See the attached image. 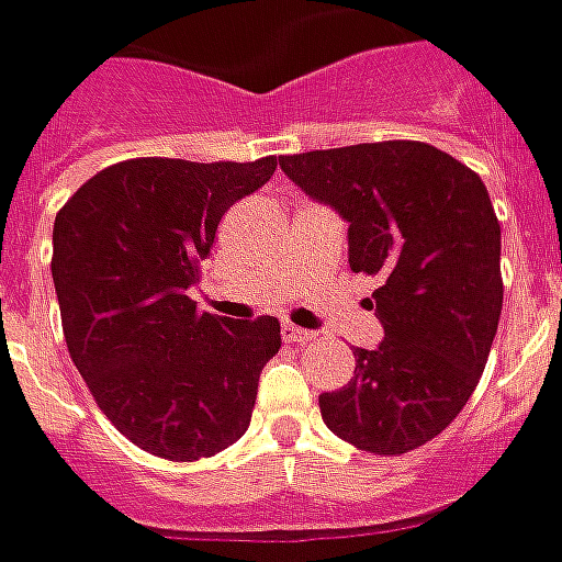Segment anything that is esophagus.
<instances>
[{"label":"esophagus","mask_w":562,"mask_h":562,"mask_svg":"<svg viewBox=\"0 0 562 562\" xmlns=\"http://www.w3.org/2000/svg\"><path fill=\"white\" fill-rule=\"evenodd\" d=\"M281 335H284L288 344H296V347H306V344H313L315 340L313 331H303V328H296V325H284Z\"/></svg>","instance_id":"obj_1"}]
</instances>
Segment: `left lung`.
<instances>
[{"mask_svg": "<svg viewBox=\"0 0 562 562\" xmlns=\"http://www.w3.org/2000/svg\"><path fill=\"white\" fill-rule=\"evenodd\" d=\"M310 200L347 222L350 269L378 274L384 340L318 397L325 425L369 453H409L472 397L497 335L501 225L475 171L416 140L281 156Z\"/></svg>", "mask_w": 562, "mask_h": 562, "instance_id": "obj_1", "label": "left lung"}]
</instances>
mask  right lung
Returning <instances> with one entry per match:
<instances>
[{"label":"right lung","mask_w":562,"mask_h":562,"mask_svg":"<svg viewBox=\"0 0 562 562\" xmlns=\"http://www.w3.org/2000/svg\"><path fill=\"white\" fill-rule=\"evenodd\" d=\"M274 165L131 159L93 175L55 215L68 353L99 409L156 457L187 463L237 441L281 350L274 315L231 322L187 296L222 215Z\"/></svg>","instance_id":"1"}]
</instances>
